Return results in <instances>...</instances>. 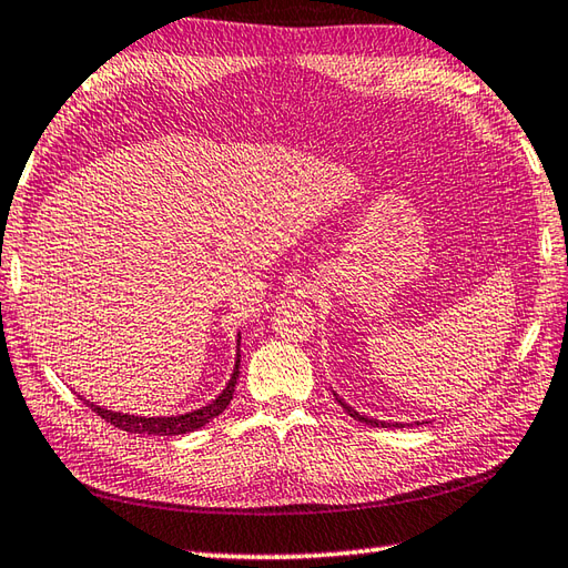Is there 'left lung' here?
<instances>
[{
    "instance_id": "1",
    "label": "left lung",
    "mask_w": 568,
    "mask_h": 568,
    "mask_svg": "<svg viewBox=\"0 0 568 568\" xmlns=\"http://www.w3.org/2000/svg\"><path fill=\"white\" fill-rule=\"evenodd\" d=\"M335 399H338L341 402V407L345 409V412H348L351 416H353V419H357V422H363V424H367V426H385V429H387V426H392V424H385V422H377V419H369V416H363V414H357L353 407H348V404H345L338 395H335ZM395 426H404V424H395Z\"/></svg>"
}]
</instances>
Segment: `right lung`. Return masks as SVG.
Segmentation results:
<instances>
[{"label":"right lung","mask_w":568,"mask_h":568,"mask_svg":"<svg viewBox=\"0 0 568 568\" xmlns=\"http://www.w3.org/2000/svg\"><path fill=\"white\" fill-rule=\"evenodd\" d=\"M237 377H240V357L235 361V373H233V377H230L227 387L223 389V395L207 404V407H201V409L189 412V414H179V416H134V414L102 409V407H98V404H92L88 399H83V402L100 416V419H105L108 424L118 426V429H122V432L144 434V436H179V434H189V432L201 429V426L215 419L217 414H223L230 399H233Z\"/></svg>","instance_id":"1"}]
</instances>
